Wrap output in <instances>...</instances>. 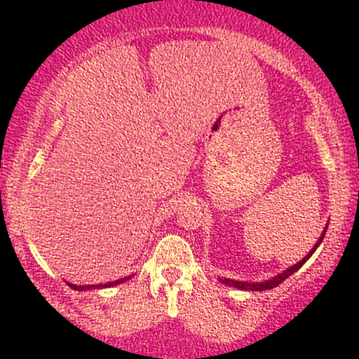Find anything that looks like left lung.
<instances>
[{"mask_svg": "<svg viewBox=\"0 0 359 359\" xmlns=\"http://www.w3.org/2000/svg\"><path fill=\"white\" fill-rule=\"evenodd\" d=\"M325 229H327V226H325V228H324V231H323V234H320L319 241L316 243L314 248H312V250L307 253V257H304L302 259H300L299 263H295L294 266H290V269H287L285 271H282V273L277 275V277H273V278H270V280H265V282H253V283H250V282H238V280H229V278H219V280H221L222 283H226V285L234 287V288H240V290H255V292H259V290H270V288H275L277 285H280V283H282L283 280L290 277L292 273H295V271H297V270L300 269V266H302L304 263H306L307 259L312 257V253H314V251L317 250V246H319L320 243H323V240H324Z\"/></svg>", "mask_w": 359, "mask_h": 359, "instance_id": "1", "label": "left lung"}]
</instances>
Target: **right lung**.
Instances as JSON below:
<instances>
[{
    "label": "right lung",
    "mask_w": 359,
    "mask_h": 359,
    "mask_svg": "<svg viewBox=\"0 0 359 359\" xmlns=\"http://www.w3.org/2000/svg\"><path fill=\"white\" fill-rule=\"evenodd\" d=\"M130 278H131V275H130V277L114 280V282H109V283H101V285H74V283H69V287L74 288V290H90V288H108V287L119 285V283L126 282V280H130Z\"/></svg>",
    "instance_id": "1"
}]
</instances>
